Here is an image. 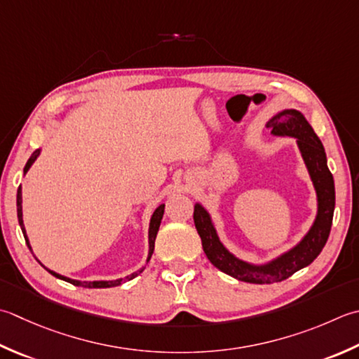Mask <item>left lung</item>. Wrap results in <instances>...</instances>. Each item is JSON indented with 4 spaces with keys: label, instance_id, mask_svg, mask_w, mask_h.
Instances as JSON below:
<instances>
[{
    "label": "left lung",
    "instance_id": "1",
    "mask_svg": "<svg viewBox=\"0 0 359 359\" xmlns=\"http://www.w3.org/2000/svg\"><path fill=\"white\" fill-rule=\"evenodd\" d=\"M273 135H286L297 140L302 157L305 160L308 172L318 193V216L311 230L296 248L286 252L273 262L255 266L241 262L224 248L217 238L210 215L202 205H194V226L202 240V248L207 258L217 269L236 280L255 285H269L283 282L299 269L311 264L324 249L332 230L334 212V180L327 166V156L319 137L316 135L310 123L297 110H283L266 124Z\"/></svg>",
    "mask_w": 359,
    "mask_h": 359
}]
</instances>
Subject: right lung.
Instances as JSON below:
<instances>
[{
    "instance_id": "right-lung-1",
    "label": "right lung",
    "mask_w": 359,
    "mask_h": 359,
    "mask_svg": "<svg viewBox=\"0 0 359 359\" xmlns=\"http://www.w3.org/2000/svg\"><path fill=\"white\" fill-rule=\"evenodd\" d=\"M39 154H40V149L32 152V156L29 157V160H27V163H26V166H25V172H27V170H29L31 165L35 161V158L39 157ZM163 213H165V203H161V205L156 210V212H154V215H152V217H151V224H149V255H147V262H149L151 257H152L154 244H156L157 231H158V227H160L161 217H163ZM17 216H18L20 227H21V231H23V235H25V240H26L27 248L31 249L29 240H27V236H26L25 224H23V212H21V187H18V191H17ZM41 266H43V264H41ZM43 268H45V266H43ZM45 269H46V268H45ZM46 271H48L49 273H53L54 277H57V278H60V280H65V282L72 283V285H74V286H83V287H114V286L121 285L123 282H128V280L135 278V277L138 276V273H142V272L144 271V268H142V269H138L137 272L130 273V276H128L126 278L110 280V282H79V280H72V278H68V277H63V276H60V273H55V272L49 271V269H46Z\"/></svg>"
}]
</instances>
